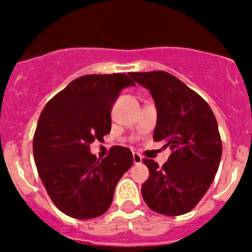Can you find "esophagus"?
Returning <instances> with one entry per match:
<instances>
[{
	"label": "esophagus",
	"instance_id": "obj_1",
	"mask_svg": "<svg viewBox=\"0 0 252 252\" xmlns=\"http://www.w3.org/2000/svg\"><path fill=\"white\" fill-rule=\"evenodd\" d=\"M133 161L135 164H139L142 162V157L139 154H133Z\"/></svg>",
	"mask_w": 252,
	"mask_h": 252
}]
</instances>
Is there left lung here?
Returning <instances> with one entry per match:
<instances>
[{"label": "left lung", "instance_id": "left-lung-1", "mask_svg": "<svg viewBox=\"0 0 252 252\" xmlns=\"http://www.w3.org/2000/svg\"><path fill=\"white\" fill-rule=\"evenodd\" d=\"M146 88L157 108L155 141H164L172 154L162 167L142 159L149 179L141 194L152 211L166 216L189 212L212 184L222 157L217 121L204 98L163 70L129 73Z\"/></svg>", "mask_w": 252, "mask_h": 252}]
</instances>
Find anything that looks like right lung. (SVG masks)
I'll use <instances>...</instances> for the list:
<instances>
[{
    "instance_id": "obj_1",
    "label": "right lung",
    "mask_w": 252,
    "mask_h": 252,
    "mask_svg": "<svg viewBox=\"0 0 252 252\" xmlns=\"http://www.w3.org/2000/svg\"><path fill=\"white\" fill-rule=\"evenodd\" d=\"M122 73L77 78L51 98L40 114L32 140L37 173L63 213L90 220L110 208L118 180L133 166V154L111 147L100 159L90 144L111 131V111L122 89L134 86Z\"/></svg>"
}]
</instances>
